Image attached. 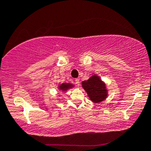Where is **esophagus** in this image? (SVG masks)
<instances>
[{
	"mask_svg": "<svg viewBox=\"0 0 151 151\" xmlns=\"http://www.w3.org/2000/svg\"><path fill=\"white\" fill-rule=\"evenodd\" d=\"M75 82H76V84H77V85H78V86H80V79H78V78H77V79H75Z\"/></svg>",
	"mask_w": 151,
	"mask_h": 151,
	"instance_id": "esophagus-1",
	"label": "esophagus"
}]
</instances>
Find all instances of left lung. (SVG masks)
I'll list each match as a JSON object with an SVG mask.
<instances>
[{
	"instance_id": "8db88e82",
	"label": "left lung",
	"mask_w": 151,
	"mask_h": 151,
	"mask_svg": "<svg viewBox=\"0 0 151 151\" xmlns=\"http://www.w3.org/2000/svg\"><path fill=\"white\" fill-rule=\"evenodd\" d=\"M82 87L90 101L94 104H99L105 101L109 95L106 83L96 74H92L88 80L82 82Z\"/></svg>"
}]
</instances>
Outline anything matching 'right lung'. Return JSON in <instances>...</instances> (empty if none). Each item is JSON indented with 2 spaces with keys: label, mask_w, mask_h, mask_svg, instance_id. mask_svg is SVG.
Returning <instances> with one entry per match:
<instances>
[{
  "label": "right lung",
  "mask_w": 151,
  "mask_h": 151,
  "mask_svg": "<svg viewBox=\"0 0 151 151\" xmlns=\"http://www.w3.org/2000/svg\"><path fill=\"white\" fill-rule=\"evenodd\" d=\"M74 87V85H73L72 83H66V82H64V83L59 84L57 87V89L59 92H63V93H66L67 90H69V89L73 88Z\"/></svg>",
  "instance_id": "obj_1"
}]
</instances>
